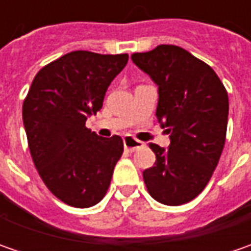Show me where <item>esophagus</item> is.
Here are the masks:
<instances>
[{"label":"esophagus","instance_id":"esophagus-1","mask_svg":"<svg viewBox=\"0 0 251 251\" xmlns=\"http://www.w3.org/2000/svg\"><path fill=\"white\" fill-rule=\"evenodd\" d=\"M123 142H124V148L127 151H130V152H134V151L140 150V148L144 147V142H141L140 140H135V138H132L130 135H126Z\"/></svg>","mask_w":251,"mask_h":251}]
</instances>
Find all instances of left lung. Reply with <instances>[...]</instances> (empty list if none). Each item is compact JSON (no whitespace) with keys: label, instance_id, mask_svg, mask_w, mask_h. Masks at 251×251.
<instances>
[{"label":"left lung","instance_id":"1","mask_svg":"<svg viewBox=\"0 0 251 251\" xmlns=\"http://www.w3.org/2000/svg\"><path fill=\"white\" fill-rule=\"evenodd\" d=\"M131 60L158 85L156 119L170 134L168 150L150 144L156 162L144 170L147 190L165 205L186 204L205 188L221 158L227 92L208 64L178 46L160 44Z\"/></svg>","mask_w":251,"mask_h":251}]
</instances>
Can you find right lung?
<instances>
[{"instance_id":"1","label":"right lung","mask_w":251,"mask_h":251,"mask_svg":"<svg viewBox=\"0 0 251 251\" xmlns=\"http://www.w3.org/2000/svg\"><path fill=\"white\" fill-rule=\"evenodd\" d=\"M128 54L71 51L36 74L22 117L32 159L47 188L75 208L98 204L123 155V140L99 137L85 123L103 106Z\"/></svg>"}]
</instances>
